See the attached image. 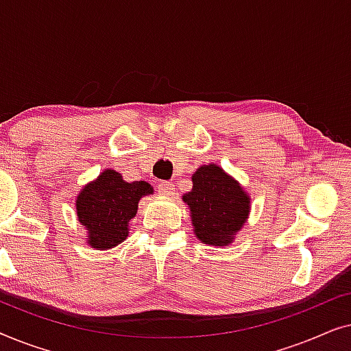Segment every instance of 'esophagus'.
Returning a JSON list of instances; mask_svg holds the SVG:
<instances>
[{"mask_svg": "<svg viewBox=\"0 0 351 351\" xmlns=\"http://www.w3.org/2000/svg\"><path fill=\"white\" fill-rule=\"evenodd\" d=\"M158 191L165 196H174V193H176L172 182H167V180L160 182V185H158Z\"/></svg>", "mask_w": 351, "mask_h": 351, "instance_id": "34e87169", "label": "esophagus"}]
</instances>
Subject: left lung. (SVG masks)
Instances as JSON below:
<instances>
[{
  "mask_svg": "<svg viewBox=\"0 0 351 351\" xmlns=\"http://www.w3.org/2000/svg\"><path fill=\"white\" fill-rule=\"evenodd\" d=\"M184 201L190 206L195 234L204 244L227 246L249 214L247 195L215 165L195 172L193 189Z\"/></svg>",
  "mask_w": 351,
  "mask_h": 351,
  "instance_id": "obj_1",
  "label": "left lung"
}]
</instances>
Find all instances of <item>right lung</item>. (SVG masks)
Segmentation results:
<instances>
[{
	"mask_svg": "<svg viewBox=\"0 0 351 351\" xmlns=\"http://www.w3.org/2000/svg\"><path fill=\"white\" fill-rule=\"evenodd\" d=\"M153 193L147 182H124L118 172L104 171L99 179L84 186L78 199L80 222L88 228V241L95 249H108L128 237L129 220L137 213L138 199Z\"/></svg>",
	"mask_w": 351,
	"mask_h": 351,
	"instance_id": "obj_1",
	"label": "right lung"
}]
</instances>
